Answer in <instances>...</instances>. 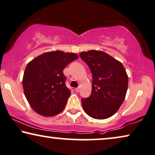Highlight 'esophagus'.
I'll use <instances>...</instances> for the list:
<instances>
[{
	"label": "esophagus",
	"mask_w": 155,
	"mask_h": 155,
	"mask_svg": "<svg viewBox=\"0 0 155 155\" xmlns=\"http://www.w3.org/2000/svg\"><path fill=\"white\" fill-rule=\"evenodd\" d=\"M75 91H76V92H79V91H80V88L79 87H77V88H75Z\"/></svg>",
	"instance_id": "obj_1"
}]
</instances>
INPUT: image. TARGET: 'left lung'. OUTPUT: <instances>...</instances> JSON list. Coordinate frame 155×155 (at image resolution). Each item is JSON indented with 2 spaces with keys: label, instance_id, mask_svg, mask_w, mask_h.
<instances>
[{
  "label": "left lung",
  "instance_id": "8db88e82",
  "mask_svg": "<svg viewBox=\"0 0 155 155\" xmlns=\"http://www.w3.org/2000/svg\"><path fill=\"white\" fill-rule=\"evenodd\" d=\"M79 55L93 76L91 94L81 99L83 108L93 119H107L117 112L125 98L128 81L125 69L104 52L92 50Z\"/></svg>",
  "mask_w": 155,
  "mask_h": 155
}]
</instances>
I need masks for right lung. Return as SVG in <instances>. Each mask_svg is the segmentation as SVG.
<instances>
[{
  "label": "right lung",
  "mask_w": 155,
  "mask_h": 155,
  "mask_svg": "<svg viewBox=\"0 0 155 155\" xmlns=\"http://www.w3.org/2000/svg\"><path fill=\"white\" fill-rule=\"evenodd\" d=\"M77 59L75 53L56 51L43 53L28 63L22 85L26 98L35 112L53 117L64 110L71 92L65 85L63 69Z\"/></svg>",
  "instance_id": "add662e5"
}]
</instances>
